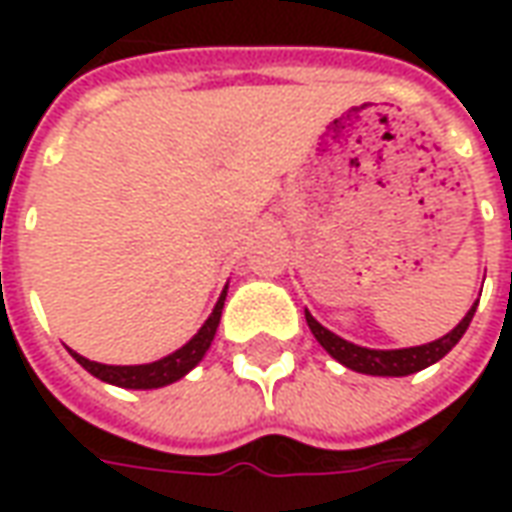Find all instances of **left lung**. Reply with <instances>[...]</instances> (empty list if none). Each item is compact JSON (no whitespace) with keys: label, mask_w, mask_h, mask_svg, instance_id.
<instances>
[{"label":"left lung","mask_w":512,"mask_h":512,"mask_svg":"<svg viewBox=\"0 0 512 512\" xmlns=\"http://www.w3.org/2000/svg\"><path fill=\"white\" fill-rule=\"evenodd\" d=\"M474 310H477V301L472 304V310L463 315V321L447 332L439 340L425 345H414V348H395V351H378V348H365V345H356L343 340L340 334L329 332L326 326L312 318L310 312L304 310V318H307V326L310 332L315 334V340L326 348V354L337 359L340 365H345L354 373H365V376H411V373H419L425 367L436 365L439 359L450 354L452 348L458 345V340L463 337V332L469 329V323L474 318Z\"/></svg>","instance_id":"obj_1"}]
</instances>
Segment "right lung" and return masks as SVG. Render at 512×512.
Masks as SVG:
<instances>
[{
    "label": "right lung",
    "instance_id": "1",
    "mask_svg": "<svg viewBox=\"0 0 512 512\" xmlns=\"http://www.w3.org/2000/svg\"><path fill=\"white\" fill-rule=\"evenodd\" d=\"M224 299H227V288L222 290V296H219L216 307H213V312L208 315V321L200 326V332L194 334L183 348L172 351V354L164 356V359L150 362V365H101V362H90L87 356L76 354L71 348H68V351H71L73 359H76L87 373H93L95 378H101L106 384L123 386V389H158V386L175 384V381H180L189 370H194V367L200 365L205 351L211 348L213 337H216V329H219V321H222Z\"/></svg>",
    "mask_w": 512,
    "mask_h": 512
}]
</instances>
